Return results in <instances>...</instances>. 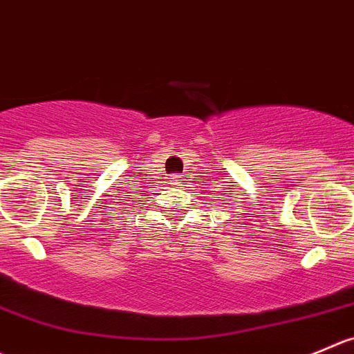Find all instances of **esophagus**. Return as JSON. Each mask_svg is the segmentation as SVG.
Here are the masks:
<instances>
[{"label":"esophagus","instance_id":"34e87169","mask_svg":"<svg viewBox=\"0 0 354 354\" xmlns=\"http://www.w3.org/2000/svg\"><path fill=\"white\" fill-rule=\"evenodd\" d=\"M171 183L174 185V187H181V183H183V176H181V174H173V176H171Z\"/></svg>","mask_w":354,"mask_h":354}]
</instances>
